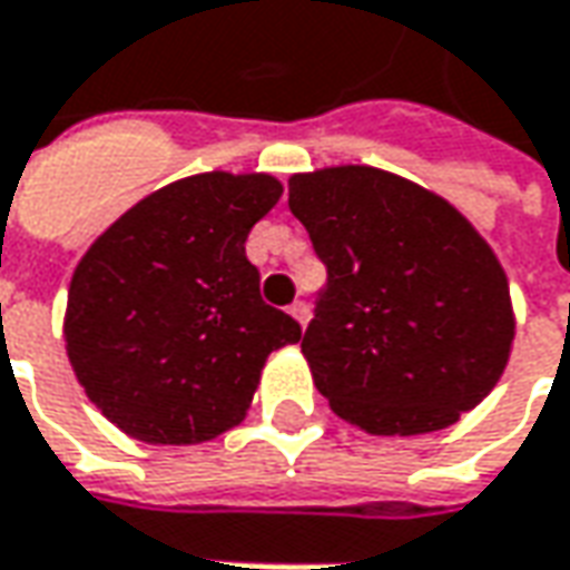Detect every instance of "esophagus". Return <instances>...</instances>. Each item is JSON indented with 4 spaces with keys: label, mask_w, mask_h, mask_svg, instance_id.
Returning <instances> with one entry per match:
<instances>
[{
    "label": "esophagus",
    "mask_w": 570,
    "mask_h": 570,
    "mask_svg": "<svg viewBox=\"0 0 570 570\" xmlns=\"http://www.w3.org/2000/svg\"><path fill=\"white\" fill-rule=\"evenodd\" d=\"M289 315H293V318H296V322L305 327V322H308V305H305L303 299H296V303L289 305Z\"/></svg>",
    "instance_id": "34e87169"
}]
</instances>
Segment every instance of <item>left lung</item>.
I'll return each instance as SVG.
<instances>
[{
  "mask_svg": "<svg viewBox=\"0 0 570 570\" xmlns=\"http://www.w3.org/2000/svg\"><path fill=\"white\" fill-rule=\"evenodd\" d=\"M327 271L303 356L331 410L372 435L461 420L504 372L514 318L492 248L444 198L375 167L289 179Z\"/></svg>",
  "mask_w": 570,
  "mask_h": 570,
  "instance_id": "left-lung-1",
  "label": "left lung"
}]
</instances>
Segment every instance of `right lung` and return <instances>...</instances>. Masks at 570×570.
<instances>
[{
  "label": "right lung",
  "instance_id": "add662e5",
  "mask_svg": "<svg viewBox=\"0 0 570 570\" xmlns=\"http://www.w3.org/2000/svg\"><path fill=\"white\" fill-rule=\"evenodd\" d=\"M271 176L202 173L126 210L75 267L66 346L109 422L195 444L246 416L267 353L303 337L262 299L248 229L281 198Z\"/></svg>",
  "mask_w": 570,
  "mask_h": 570
}]
</instances>
